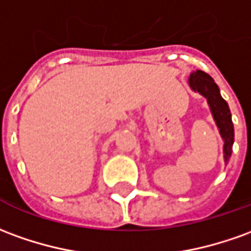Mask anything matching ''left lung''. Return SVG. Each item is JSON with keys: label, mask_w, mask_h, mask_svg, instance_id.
Here are the masks:
<instances>
[{"label": "left lung", "mask_w": 251, "mask_h": 251, "mask_svg": "<svg viewBox=\"0 0 251 251\" xmlns=\"http://www.w3.org/2000/svg\"><path fill=\"white\" fill-rule=\"evenodd\" d=\"M187 81H189V87L192 91L199 92L200 95L204 96L208 101L212 117L216 122L219 133L224 141V163L227 164L231 157V153H232V145H234V125H232V120H231V111H229L228 104L220 95V89L217 87V84L205 72H193L190 73Z\"/></svg>", "instance_id": "1"}]
</instances>
